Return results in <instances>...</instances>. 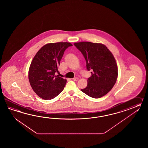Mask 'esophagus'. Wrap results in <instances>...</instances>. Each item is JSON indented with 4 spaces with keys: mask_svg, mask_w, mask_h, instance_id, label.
<instances>
[{
    "mask_svg": "<svg viewBox=\"0 0 148 148\" xmlns=\"http://www.w3.org/2000/svg\"><path fill=\"white\" fill-rule=\"evenodd\" d=\"M79 80L78 78H77V77H75V78H73V80H74V81H78Z\"/></svg>",
    "mask_w": 148,
    "mask_h": 148,
    "instance_id": "obj_1",
    "label": "esophagus"
}]
</instances>
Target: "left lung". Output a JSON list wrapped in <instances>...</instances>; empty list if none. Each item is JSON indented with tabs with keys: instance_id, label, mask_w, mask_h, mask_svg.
<instances>
[{
	"instance_id": "8db88e82",
	"label": "left lung",
	"mask_w": 148,
	"mask_h": 148,
	"mask_svg": "<svg viewBox=\"0 0 148 148\" xmlns=\"http://www.w3.org/2000/svg\"><path fill=\"white\" fill-rule=\"evenodd\" d=\"M86 61V68L91 70L87 87L81 89L83 92L94 98L105 96L116 82L118 69L116 60L105 45L89 42L75 43Z\"/></svg>"
}]
</instances>
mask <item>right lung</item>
Returning a JSON list of instances; mask_svg holds the SVG:
<instances>
[{"mask_svg": "<svg viewBox=\"0 0 148 148\" xmlns=\"http://www.w3.org/2000/svg\"><path fill=\"white\" fill-rule=\"evenodd\" d=\"M73 45L68 42L45 44L36 54L28 71L33 90L41 98L50 100L61 93L66 80L56 75L64 52Z\"/></svg>", "mask_w": 148, "mask_h": 148, "instance_id": "add662e5", "label": "right lung"}]
</instances>
